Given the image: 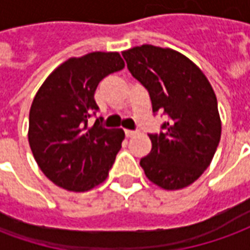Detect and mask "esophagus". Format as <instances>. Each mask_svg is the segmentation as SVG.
Masks as SVG:
<instances>
[{
  "mask_svg": "<svg viewBox=\"0 0 250 250\" xmlns=\"http://www.w3.org/2000/svg\"><path fill=\"white\" fill-rule=\"evenodd\" d=\"M125 134H126V137H133V136L137 134V132H136V130H129V129H126V130H125Z\"/></svg>",
  "mask_w": 250,
  "mask_h": 250,
  "instance_id": "obj_1",
  "label": "esophagus"
}]
</instances>
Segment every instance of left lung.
<instances>
[{
	"label": "left lung",
	"instance_id": "1",
	"mask_svg": "<svg viewBox=\"0 0 250 250\" xmlns=\"http://www.w3.org/2000/svg\"><path fill=\"white\" fill-rule=\"evenodd\" d=\"M123 57L149 92L153 113L169 117L163 132L149 134L152 150L140 165L160 188L183 189L210 165L220 143L221 120L212 85L196 63L173 49L141 45Z\"/></svg>",
	"mask_w": 250,
	"mask_h": 250
}]
</instances>
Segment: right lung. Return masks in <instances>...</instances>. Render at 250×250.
<instances>
[{
  "label": "right lung",
  "mask_w": 250,
  "mask_h": 250,
  "mask_svg": "<svg viewBox=\"0 0 250 250\" xmlns=\"http://www.w3.org/2000/svg\"><path fill=\"white\" fill-rule=\"evenodd\" d=\"M125 62L117 52H93L69 58L38 89L29 113V145L46 177L66 190L86 192L106 180L121 149L123 129L103 120L87 123L98 106L100 81Z\"/></svg>",
  "instance_id": "obj_1"
}]
</instances>
